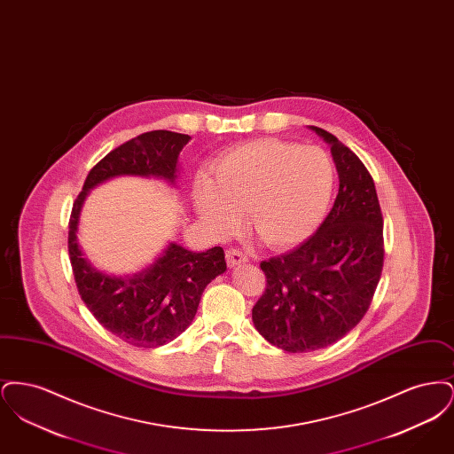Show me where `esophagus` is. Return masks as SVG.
<instances>
[{
  "mask_svg": "<svg viewBox=\"0 0 454 454\" xmlns=\"http://www.w3.org/2000/svg\"><path fill=\"white\" fill-rule=\"evenodd\" d=\"M226 262H228V265H230V267H235V265H239V263L248 262V257H247L241 250H237V248H228V250H226Z\"/></svg>",
  "mask_w": 454,
  "mask_h": 454,
  "instance_id": "obj_1",
  "label": "esophagus"
}]
</instances>
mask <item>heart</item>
Wrapping results in <instances>:
<instances>
[{"mask_svg":"<svg viewBox=\"0 0 454 454\" xmlns=\"http://www.w3.org/2000/svg\"><path fill=\"white\" fill-rule=\"evenodd\" d=\"M211 173L195 180L199 216L226 235L237 228L239 213L245 211L248 230L272 248L309 237L333 189V165L324 150L274 137L224 153Z\"/></svg>","mask_w":454,"mask_h":454,"instance_id":"1","label":"heart"}]
</instances>
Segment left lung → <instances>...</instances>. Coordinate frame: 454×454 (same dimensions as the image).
<instances>
[{
  "label": "left lung",
  "instance_id": "obj_1",
  "mask_svg": "<svg viewBox=\"0 0 454 454\" xmlns=\"http://www.w3.org/2000/svg\"><path fill=\"white\" fill-rule=\"evenodd\" d=\"M339 194L320 228L294 250L263 260L265 291L252 309L260 335L287 352L332 346L363 320L381 278L383 215L371 173L333 134Z\"/></svg>",
  "mask_w": 454,
  "mask_h": 454
}]
</instances>
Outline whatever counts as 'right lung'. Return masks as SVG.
<instances>
[{"label":"right lung","mask_w":454,"mask_h":454,"mask_svg":"<svg viewBox=\"0 0 454 454\" xmlns=\"http://www.w3.org/2000/svg\"><path fill=\"white\" fill-rule=\"evenodd\" d=\"M191 136L150 130L104 156L88 173L69 217L67 250L74 281L88 309L121 340L134 347H160L192 324L206 286L226 270L224 252H191L170 243L161 257L132 278H110L83 259L78 245V219L88 191L119 175L176 178L178 154Z\"/></svg>","instance_id":"1"}]
</instances>
